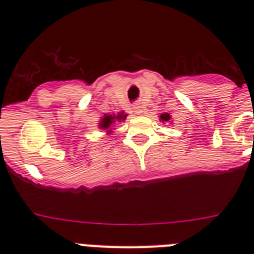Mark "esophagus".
I'll list each match as a JSON object with an SVG mask.
<instances>
[{"label":"esophagus","mask_w":254,"mask_h":254,"mask_svg":"<svg viewBox=\"0 0 254 254\" xmlns=\"http://www.w3.org/2000/svg\"><path fill=\"white\" fill-rule=\"evenodd\" d=\"M134 112L137 114H141L142 113V107H141V105H136V107H134Z\"/></svg>","instance_id":"obj_1"}]
</instances>
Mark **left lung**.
I'll return each mask as SVG.
<instances>
[{
    "instance_id": "obj_1",
    "label": "left lung",
    "mask_w": 254,
    "mask_h": 254,
    "mask_svg": "<svg viewBox=\"0 0 254 254\" xmlns=\"http://www.w3.org/2000/svg\"><path fill=\"white\" fill-rule=\"evenodd\" d=\"M170 120H172V117H170L169 113H164V114H161V116H160V121H163V123L164 122H170Z\"/></svg>"
}]
</instances>
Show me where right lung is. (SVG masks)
Masks as SVG:
<instances>
[{"label":"right lung","mask_w":254,"mask_h":254,"mask_svg":"<svg viewBox=\"0 0 254 254\" xmlns=\"http://www.w3.org/2000/svg\"><path fill=\"white\" fill-rule=\"evenodd\" d=\"M126 118H127V114H125L123 112L118 114H104V117L100 120L99 128L107 129L108 133H111L113 125H116L117 122H122Z\"/></svg>","instance_id":"obj_1"}]
</instances>
